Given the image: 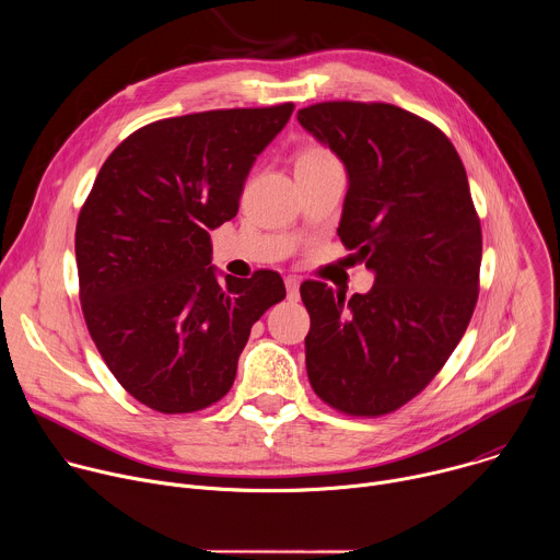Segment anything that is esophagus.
<instances>
[{
    "mask_svg": "<svg viewBox=\"0 0 560 560\" xmlns=\"http://www.w3.org/2000/svg\"><path fill=\"white\" fill-rule=\"evenodd\" d=\"M299 285H301V281L296 277H288L285 279V290H288V299L290 301L299 299Z\"/></svg>",
    "mask_w": 560,
    "mask_h": 560,
    "instance_id": "1",
    "label": "esophagus"
}]
</instances>
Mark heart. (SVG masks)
Wrapping results in <instances>:
<instances>
[{"mask_svg": "<svg viewBox=\"0 0 560 560\" xmlns=\"http://www.w3.org/2000/svg\"><path fill=\"white\" fill-rule=\"evenodd\" d=\"M339 164L337 156L326 145H305L294 156V171H314V168H326Z\"/></svg>", "mask_w": 560, "mask_h": 560, "instance_id": "heart-1", "label": "heart"}]
</instances>
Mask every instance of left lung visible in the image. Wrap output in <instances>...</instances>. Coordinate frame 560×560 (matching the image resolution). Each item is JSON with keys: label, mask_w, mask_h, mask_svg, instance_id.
I'll list each match as a JSON object with an SVG mask.
<instances>
[{"label": "left lung", "mask_w": 560, "mask_h": 560, "mask_svg": "<svg viewBox=\"0 0 560 560\" xmlns=\"http://www.w3.org/2000/svg\"><path fill=\"white\" fill-rule=\"evenodd\" d=\"M296 119L346 164L339 236L374 272L350 299L301 283L307 378L330 408L383 417L425 389L467 330L481 219L456 148L428 119L383 102H322Z\"/></svg>", "instance_id": "1"}]
</instances>
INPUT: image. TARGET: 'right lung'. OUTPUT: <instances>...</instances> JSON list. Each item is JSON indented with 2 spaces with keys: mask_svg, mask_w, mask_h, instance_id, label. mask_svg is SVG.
Here are the masks:
<instances>
[{
  "mask_svg": "<svg viewBox=\"0 0 560 560\" xmlns=\"http://www.w3.org/2000/svg\"><path fill=\"white\" fill-rule=\"evenodd\" d=\"M292 102L152 121L104 162L79 210L74 255L89 332L121 387L162 415L228 394L279 272L217 279L210 230L238 210L257 154Z\"/></svg>",
  "mask_w": 560,
  "mask_h": 560,
  "instance_id": "obj_1",
  "label": "right lung"
}]
</instances>
